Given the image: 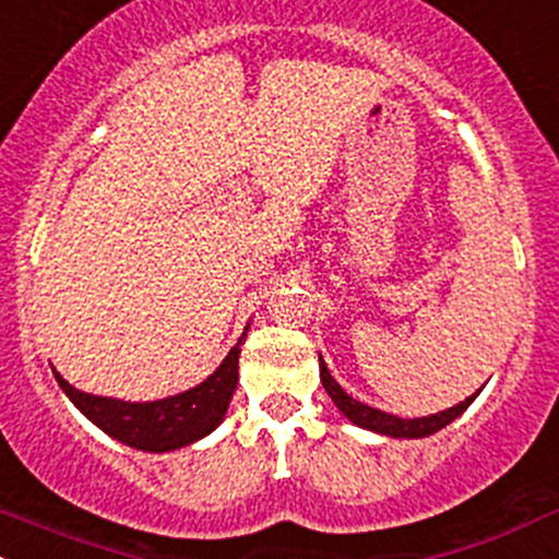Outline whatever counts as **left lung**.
Returning a JSON list of instances; mask_svg holds the SVG:
<instances>
[{"label": "left lung", "mask_w": 559, "mask_h": 559, "mask_svg": "<svg viewBox=\"0 0 559 559\" xmlns=\"http://www.w3.org/2000/svg\"><path fill=\"white\" fill-rule=\"evenodd\" d=\"M320 379H322V388H325V393L331 395L333 404H336L338 412H342L349 423L358 425V428H364V430H371V433L388 436V439H425V436L439 433L441 428H447L452 419H457L465 408L474 404L476 395L481 393V388H479L474 395H468L465 401H460V404H454L452 408H444V412H439V414L404 419V417H395V414L382 412V408L360 404V401H355L353 395L344 393L342 384H338L336 379L331 377V371H328L322 355H320Z\"/></svg>", "instance_id": "1"}]
</instances>
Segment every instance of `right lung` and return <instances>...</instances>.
Listing matches in <instances>:
<instances>
[{
	"instance_id": "1",
	"label": "right lung",
	"mask_w": 559,
	"mask_h": 559,
	"mask_svg": "<svg viewBox=\"0 0 559 559\" xmlns=\"http://www.w3.org/2000/svg\"><path fill=\"white\" fill-rule=\"evenodd\" d=\"M250 328V325H247ZM245 333L234 344L231 353L223 358V364L195 388L186 393L169 395L158 401H120L107 395H91L72 388L59 371L61 390L91 423L107 436H112L120 444L142 452H175L182 447H191L210 436L217 425L226 419L228 404L234 399V390L239 382V355L245 344Z\"/></svg>"
}]
</instances>
